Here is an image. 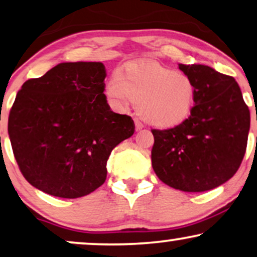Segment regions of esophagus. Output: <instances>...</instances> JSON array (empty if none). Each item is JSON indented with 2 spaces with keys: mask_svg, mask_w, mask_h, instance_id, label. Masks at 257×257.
<instances>
[{
  "mask_svg": "<svg viewBox=\"0 0 257 257\" xmlns=\"http://www.w3.org/2000/svg\"><path fill=\"white\" fill-rule=\"evenodd\" d=\"M135 125H136V131H139V130L143 128L142 121H139L138 119H135Z\"/></svg>",
  "mask_w": 257,
  "mask_h": 257,
  "instance_id": "obj_1",
  "label": "esophagus"
}]
</instances>
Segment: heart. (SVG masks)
<instances>
[{"label":"heart","instance_id":"heart-1","mask_svg":"<svg viewBox=\"0 0 257 257\" xmlns=\"http://www.w3.org/2000/svg\"><path fill=\"white\" fill-rule=\"evenodd\" d=\"M105 94L113 107L125 111L132 102L148 124L175 127L186 120L195 105L194 82L184 73L153 62L130 63L109 76Z\"/></svg>","mask_w":257,"mask_h":257}]
</instances>
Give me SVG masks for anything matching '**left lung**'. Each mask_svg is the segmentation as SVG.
Listing matches in <instances>:
<instances>
[{"label": "left lung", "instance_id": "obj_1", "mask_svg": "<svg viewBox=\"0 0 257 257\" xmlns=\"http://www.w3.org/2000/svg\"><path fill=\"white\" fill-rule=\"evenodd\" d=\"M195 86V105L182 124L152 130V168L166 185L202 192L229 181L244 157L250 113L232 76L205 65H179Z\"/></svg>", "mask_w": 257, "mask_h": 257}]
</instances>
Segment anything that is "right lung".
I'll return each mask as SVG.
<instances>
[{"label": "right lung", "instance_id": "add662e5", "mask_svg": "<svg viewBox=\"0 0 257 257\" xmlns=\"http://www.w3.org/2000/svg\"><path fill=\"white\" fill-rule=\"evenodd\" d=\"M101 62H63L27 80L16 94L8 133L20 171L46 194L86 196L104 184L112 150L135 133L111 111Z\"/></svg>", "mask_w": 257, "mask_h": 257}]
</instances>
